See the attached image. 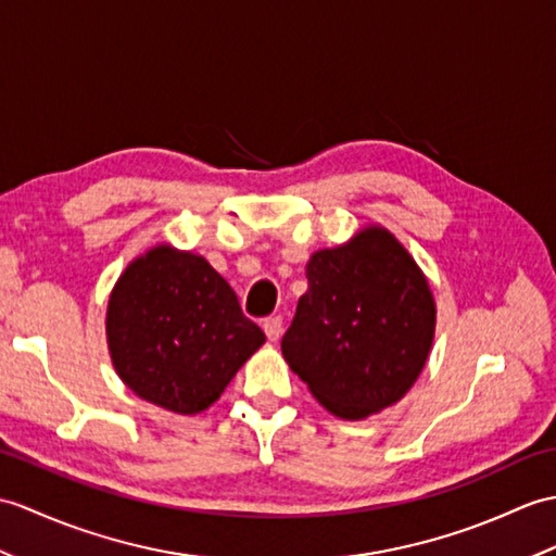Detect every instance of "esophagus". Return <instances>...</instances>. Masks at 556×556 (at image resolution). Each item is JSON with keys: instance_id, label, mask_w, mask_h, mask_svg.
Listing matches in <instances>:
<instances>
[{"instance_id": "esophagus-1", "label": "esophagus", "mask_w": 556, "mask_h": 556, "mask_svg": "<svg viewBox=\"0 0 556 556\" xmlns=\"http://www.w3.org/2000/svg\"><path fill=\"white\" fill-rule=\"evenodd\" d=\"M263 329H265V337L275 343V341H279V339H281L283 321H281V317H269V319H265Z\"/></svg>"}]
</instances>
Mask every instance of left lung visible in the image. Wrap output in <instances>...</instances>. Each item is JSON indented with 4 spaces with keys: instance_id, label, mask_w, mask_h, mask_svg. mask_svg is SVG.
<instances>
[{
    "instance_id": "left-lung-1",
    "label": "left lung",
    "mask_w": 556,
    "mask_h": 556,
    "mask_svg": "<svg viewBox=\"0 0 556 556\" xmlns=\"http://www.w3.org/2000/svg\"><path fill=\"white\" fill-rule=\"evenodd\" d=\"M307 291L281 339L317 403L348 421L395 405L429 359L435 301L415 257L381 225L309 255Z\"/></svg>"
}]
</instances>
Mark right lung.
Returning <instances> with one entry per match:
<instances>
[{
  "mask_svg": "<svg viewBox=\"0 0 556 556\" xmlns=\"http://www.w3.org/2000/svg\"><path fill=\"white\" fill-rule=\"evenodd\" d=\"M106 341L127 389L189 417L223 395L265 333L203 255L156 243L115 281Z\"/></svg>",
  "mask_w": 556,
  "mask_h": 556,
  "instance_id": "right-lung-1",
  "label": "right lung"
}]
</instances>
